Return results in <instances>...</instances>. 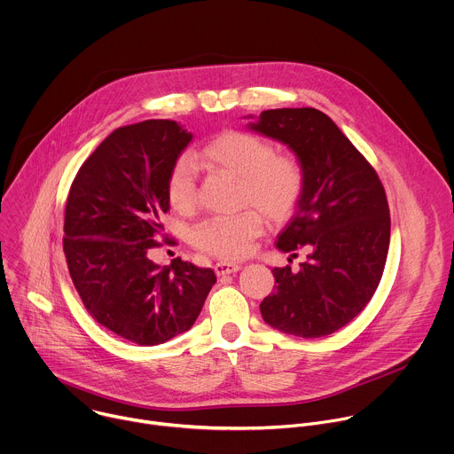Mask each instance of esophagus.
I'll return each instance as SVG.
<instances>
[{"instance_id": "obj_1", "label": "esophagus", "mask_w": 454, "mask_h": 454, "mask_svg": "<svg viewBox=\"0 0 454 454\" xmlns=\"http://www.w3.org/2000/svg\"><path fill=\"white\" fill-rule=\"evenodd\" d=\"M214 270L217 276H226V274H235L240 270L239 263H231V262H217L214 265Z\"/></svg>"}]
</instances>
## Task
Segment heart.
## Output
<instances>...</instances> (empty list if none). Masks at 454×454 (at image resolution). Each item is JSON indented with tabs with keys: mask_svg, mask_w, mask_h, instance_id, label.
Segmentation results:
<instances>
[{
	"mask_svg": "<svg viewBox=\"0 0 454 454\" xmlns=\"http://www.w3.org/2000/svg\"><path fill=\"white\" fill-rule=\"evenodd\" d=\"M203 164L240 180V203L253 205L263 217L279 224L295 212L306 184L301 160L276 155V148L249 132L226 130L210 139L192 159L184 157L169 171L166 192L176 212H191L196 203V168ZM263 219L255 210L230 217H210L192 230V244L217 258L237 260L249 253L262 233Z\"/></svg>",
	"mask_w": 454,
	"mask_h": 454,
	"instance_id": "obj_1",
	"label": "heart"
}]
</instances>
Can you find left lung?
Listing matches in <instances>:
<instances>
[{
	"mask_svg": "<svg viewBox=\"0 0 454 454\" xmlns=\"http://www.w3.org/2000/svg\"><path fill=\"white\" fill-rule=\"evenodd\" d=\"M247 129L286 145L306 175L304 192L276 247H306L299 270L274 267L276 290L263 320L299 338H324L352 322L372 301L386 267L391 217L384 185L340 130L315 107H285L251 116Z\"/></svg>",
	"mask_w": 454,
	"mask_h": 454,
	"instance_id": "8db88e82",
	"label": "left lung"
}]
</instances>
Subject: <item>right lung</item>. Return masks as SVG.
Segmentation results:
<instances>
[{"label": "right lung", "mask_w": 454, "mask_h": 454, "mask_svg": "<svg viewBox=\"0 0 454 454\" xmlns=\"http://www.w3.org/2000/svg\"><path fill=\"white\" fill-rule=\"evenodd\" d=\"M191 139L173 120L120 127L84 160L67 200L63 251L84 308L145 347L189 331L217 281L212 269L148 256L169 210V171Z\"/></svg>", "instance_id": "1"}]
</instances>
